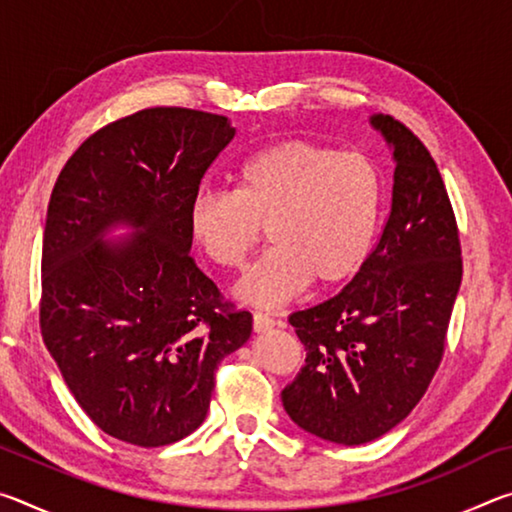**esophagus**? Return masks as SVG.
I'll use <instances>...</instances> for the list:
<instances>
[{
    "label": "esophagus",
    "instance_id": "34e87169",
    "mask_svg": "<svg viewBox=\"0 0 512 512\" xmlns=\"http://www.w3.org/2000/svg\"><path fill=\"white\" fill-rule=\"evenodd\" d=\"M273 327H275V320L271 316H266V314H255L253 316L255 334H266V332H271Z\"/></svg>",
    "mask_w": 512,
    "mask_h": 512
}]
</instances>
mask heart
Masks as SVG:
<instances>
[{
    "mask_svg": "<svg viewBox=\"0 0 512 512\" xmlns=\"http://www.w3.org/2000/svg\"><path fill=\"white\" fill-rule=\"evenodd\" d=\"M381 183L359 153L309 140L257 151L232 173V192H196L189 232L216 266L239 268L266 228L271 248L237 282L235 296L277 307L305 291L341 287L368 262L377 237Z\"/></svg>",
    "mask_w": 512,
    "mask_h": 512,
    "instance_id": "1",
    "label": "heart"
}]
</instances>
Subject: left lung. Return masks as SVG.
<instances>
[{
  "label": "left lung",
  "instance_id": "obj_1",
  "mask_svg": "<svg viewBox=\"0 0 512 512\" xmlns=\"http://www.w3.org/2000/svg\"><path fill=\"white\" fill-rule=\"evenodd\" d=\"M370 126L393 153V198L368 262L334 298L289 323L305 366L282 404L302 431L336 445H363L397 427L443 359L461 289V244L436 162L391 117Z\"/></svg>",
  "mask_w": 512,
  "mask_h": 512
}]
</instances>
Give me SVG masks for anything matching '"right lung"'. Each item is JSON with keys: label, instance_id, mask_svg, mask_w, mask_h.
<instances>
[{"label": "right lung", "instance_id": "right-lung-1", "mask_svg": "<svg viewBox=\"0 0 512 512\" xmlns=\"http://www.w3.org/2000/svg\"><path fill=\"white\" fill-rule=\"evenodd\" d=\"M235 133L210 112L140 110L88 137L51 192L42 339L81 409L124 443L201 427L216 366L253 329L189 257V201Z\"/></svg>", "mask_w": 512, "mask_h": 512}]
</instances>
